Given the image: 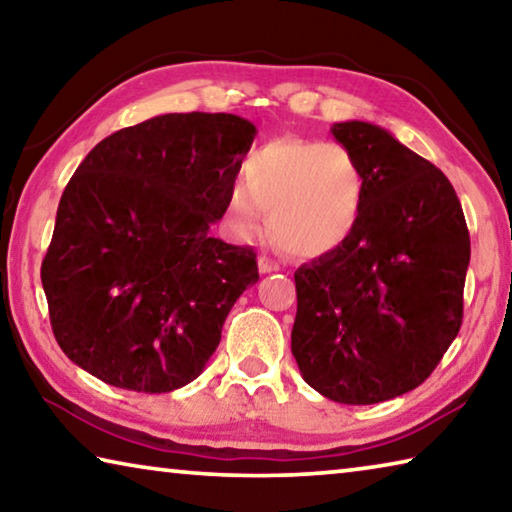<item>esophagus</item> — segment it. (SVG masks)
I'll return each instance as SVG.
<instances>
[{
    "label": "esophagus",
    "instance_id": "1",
    "mask_svg": "<svg viewBox=\"0 0 512 512\" xmlns=\"http://www.w3.org/2000/svg\"><path fill=\"white\" fill-rule=\"evenodd\" d=\"M257 266H259V273H277L280 271V264L275 262V259H271V257H266V255H262L257 259Z\"/></svg>",
    "mask_w": 512,
    "mask_h": 512
}]
</instances>
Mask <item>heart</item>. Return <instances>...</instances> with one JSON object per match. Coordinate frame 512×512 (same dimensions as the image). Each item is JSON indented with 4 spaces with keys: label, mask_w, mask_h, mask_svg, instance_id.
<instances>
[{
    "label": "heart",
    "mask_w": 512,
    "mask_h": 512,
    "mask_svg": "<svg viewBox=\"0 0 512 512\" xmlns=\"http://www.w3.org/2000/svg\"><path fill=\"white\" fill-rule=\"evenodd\" d=\"M366 180L350 149L332 142L273 140L248 155L244 185L228 194V219L241 239L268 228L289 255L334 253L357 230Z\"/></svg>",
    "instance_id": "1"
}]
</instances>
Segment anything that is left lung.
<instances>
[{"label":"left lung","instance_id":"8db88e82","mask_svg":"<svg viewBox=\"0 0 512 512\" xmlns=\"http://www.w3.org/2000/svg\"><path fill=\"white\" fill-rule=\"evenodd\" d=\"M334 140L366 180L357 230L296 271L291 352L302 379L339 404H377L427 379L463 320L470 235L452 183L368 121Z\"/></svg>","mask_w":512,"mask_h":512}]
</instances>
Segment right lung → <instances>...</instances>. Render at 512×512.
I'll return each instance as SVG.
<instances>
[{
    "mask_svg": "<svg viewBox=\"0 0 512 512\" xmlns=\"http://www.w3.org/2000/svg\"><path fill=\"white\" fill-rule=\"evenodd\" d=\"M255 135L228 112H169L85 155L40 271L69 361L137 393L201 375L230 309L259 280L253 248L210 237Z\"/></svg>",
    "mask_w": 512,
    "mask_h": 512,
    "instance_id": "right-lung-1",
    "label": "right lung"
}]
</instances>
